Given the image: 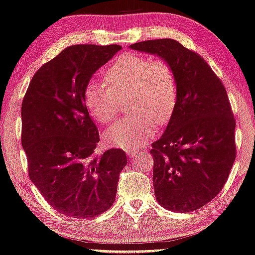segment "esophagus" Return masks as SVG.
<instances>
[{
	"instance_id": "obj_1",
	"label": "esophagus",
	"mask_w": 255,
	"mask_h": 255,
	"mask_svg": "<svg viewBox=\"0 0 255 255\" xmlns=\"http://www.w3.org/2000/svg\"><path fill=\"white\" fill-rule=\"evenodd\" d=\"M125 151H127V153L131 157V158H134V157H137V155H138V151L134 149H128V150H125Z\"/></svg>"
}]
</instances>
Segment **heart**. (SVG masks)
Returning <instances> with one entry per match:
<instances>
[{
  "label": "heart",
  "instance_id": "heart-1",
  "mask_svg": "<svg viewBox=\"0 0 255 255\" xmlns=\"http://www.w3.org/2000/svg\"><path fill=\"white\" fill-rule=\"evenodd\" d=\"M108 86L91 81L84 92L87 111L97 122L109 124L117 117L119 99L128 97V111L133 112L105 131L106 145L132 149L140 145L155 130V123L170 121L177 103V83L164 59L140 54L121 56L104 73Z\"/></svg>",
  "mask_w": 255,
  "mask_h": 255
}]
</instances>
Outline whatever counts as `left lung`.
I'll list each match as a JSON object with an SVG mask.
<instances>
[{"instance_id":"obj_1","label":"left lung","mask_w":255,"mask_h":255,"mask_svg":"<svg viewBox=\"0 0 255 255\" xmlns=\"http://www.w3.org/2000/svg\"><path fill=\"white\" fill-rule=\"evenodd\" d=\"M164 59L177 83V103L152 143L153 189L171 212H193L221 191L235 161V119L227 92L203 58L172 39L130 46Z\"/></svg>"}]
</instances>
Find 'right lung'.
Wrapping results in <instances>:
<instances>
[{"instance_id":"1","label":"right lung","mask_w":255,"mask_h":255,"mask_svg":"<svg viewBox=\"0 0 255 255\" xmlns=\"http://www.w3.org/2000/svg\"><path fill=\"white\" fill-rule=\"evenodd\" d=\"M121 48L67 47L41 66L22 102L21 142L28 174L43 199L70 218L92 219L106 212L128 163L122 149L94 155L99 132L84 103L92 75Z\"/></svg>"}]
</instances>
